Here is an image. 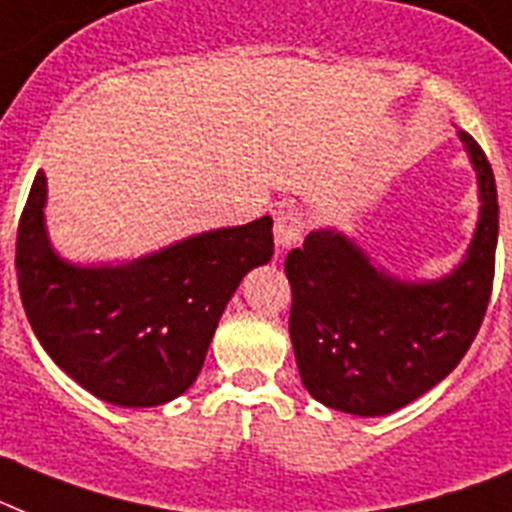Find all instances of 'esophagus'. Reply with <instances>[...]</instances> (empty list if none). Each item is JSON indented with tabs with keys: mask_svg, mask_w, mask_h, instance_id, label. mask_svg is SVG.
I'll return each mask as SVG.
<instances>
[{
	"mask_svg": "<svg viewBox=\"0 0 512 512\" xmlns=\"http://www.w3.org/2000/svg\"><path fill=\"white\" fill-rule=\"evenodd\" d=\"M304 234V218L296 210H283L276 216V226H273V236H276L278 249L294 247Z\"/></svg>",
	"mask_w": 512,
	"mask_h": 512,
	"instance_id": "esophagus-1",
	"label": "esophagus"
}]
</instances>
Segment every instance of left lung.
<instances>
[{
    "label": "left lung",
    "instance_id": "1",
    "mask_svg": "<svg viewBox=\"0 0 512 512\" xmlns=\"http://www.w3.org/2000/svg\"><path fill=\"white\" fill-rule=\"evenodd\" d=\"M479 187V221L466 255L440 278H398L372 263L354 236L325 226L286 257L289 333L304 388L328 409L385 416L458 367L487 312L495 278V174L458 130Z\"/></svg>",
    "mask_w": 512,
    "mask_h": 512
}]
</instances>
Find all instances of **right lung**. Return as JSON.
Returning a JSON list of instances; mask_svg holds the SVG:
<instances>
[{"instance_id": "obj_1", "label": "right lung", "mask_w": 512, "mask_h": 512, "mask_svg": "<svg viewBox=\"0 0 512 512\" xmlns=\"http://www.w3.org/2000/svg\"><path fill=\"white\" fill-rule=\"evenodd\" d=\"M38 171L17 226L25 315L46 354L88 393L124 409L161 406L203 369L242 278L273 257V218L192 234L124 263H70L46 231Z\"/></svg>"}]
</instances>
